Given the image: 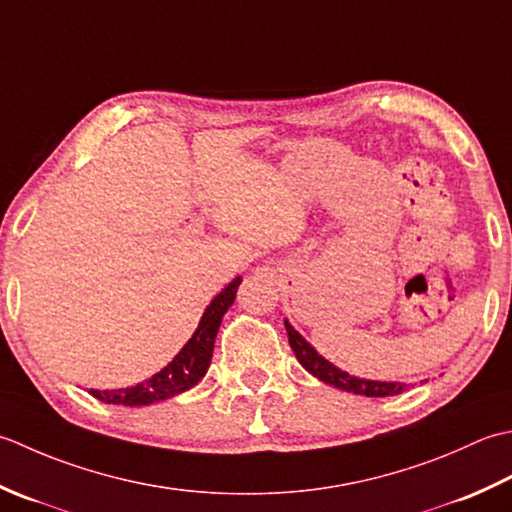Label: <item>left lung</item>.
I'll return each instance as SVG.
<instances>
[{"instance_id": "left-lung-1", "label": "left lung", "mask_w": 512, "mask_h": 512, "mask_svg": "<svg viewBox=\"0 0 512 512\" xmlns=\"http://www.w3.org/2000/svg\"><path fill=\"white\" fill-rule=\"evenodd\" d=\"M287 327V336L289 344L294 349L298 362L305 367L311 375H316L318 380L325 384H331V387L342 389V391H351L356 395H367V398H387V395H398L406 389V384L400 382H373V380H360L356 375H349L340 371L338 367H333L331 362H327L322 356H318V351L311 347V344L300 336V333L289 325L285 320Z\"/></svg>"}]
</instances>
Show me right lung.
<instances>
[{"label": "right lung", "instance_id": "add662e5", "mask_svg": "<svg viewBox=\"0 0 512 512\" xmlns=\"http://www.w3.org/2000/svg\"><path fill=\"white\" fill-rule=\"evenodd\" d=\"M238 285H241V278L232 280V283H229L221 294L212 300V305L205 309V314L201 322H198V329L194 331L190 342L185 344V347L179 351V356H176L163 371L152 375L150 380L137 384V387L90 391L92 398H97L106 404L143 406L159 400H168L172 395H179L187 389H192L194 384H198V380L203 378L207 367H210L218 327H221L225 311L232 307Z\"/></svg>", "mask_w": 512, "mask_h": 512}]
</instances>
